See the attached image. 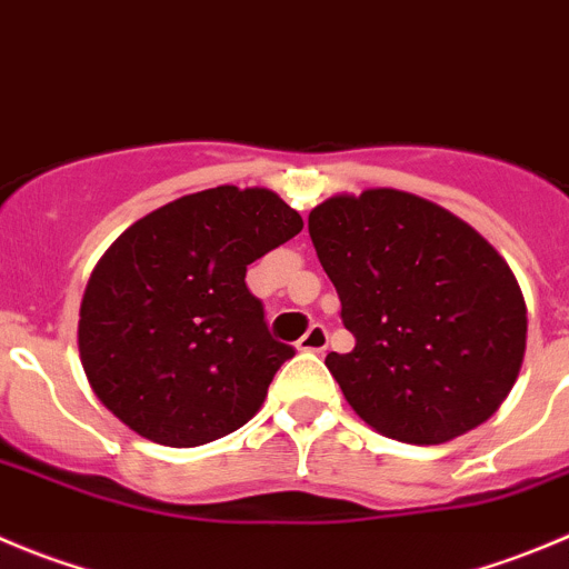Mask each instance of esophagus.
Segmentation results:
<instances>
[{
  "instance_id": "esophagus-1",
  "label": "esophagus",
  "mask_w": 569,
  "mask_h": 569,
  "mask_svg": "<svg viewBox=\"0 0 569 569\" xmlns=\"http://www.w3.org/2000/svg\"><path fill=\"white\" fill-rule=\"evenodd\" d=\"M329 343V335H327V327H321V323H312L310 329H307L305 338L299 340V351H316V355H321L323 349H327Z\"/></svg>"
}]
</instances>
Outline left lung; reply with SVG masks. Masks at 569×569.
<instances>
[{
    "mask_svg": "<svg viewBox=\"0 0 569 569\" xmlns=\"http://www.w3.org/2000/svg\"><path fill=\"white\" fill-rule=\"evenodd\" d=\"M310 237L355 335L327 369L377 432L443 443L483 425L511 393L528 310L506 259L483 234L402 189L332 194Z\"/></svg>",
    "mask_w": 569,
    "mask_h": 569,
    "instance_id": "left-lung-1",
    "label": "left lung"
}]
</instances>
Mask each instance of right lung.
Masks as SVG:
<instances>
[{"instance_id":"add662e5","label":"right lung","mask_w":569,"mask_h":569,"mask_svg":"<svg viewBox=\"0 0 569 569\" xmlns=\"http://www.w3.org/2000/svg\"><path fill=\"white\" fill-rule=\"evenodd\" d=\"M305 229L262 187L183 194L111 242L80 301L91 391L164 447H200L246 425L293 346L270 338L246 270Z\"/></svg>"}]
</instances>
